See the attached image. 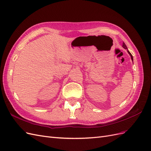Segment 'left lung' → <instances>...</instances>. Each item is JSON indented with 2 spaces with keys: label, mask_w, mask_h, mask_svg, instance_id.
<instances>
[{
  "label": "left lung",
  "mask_w": 151,
  "mask_h": 151,
  "mask_svg": "<svg viewBox=\"0 0 151 151\" xmlns=\"http://www.w3.org/2000/svg\"><path fill=\"white\" fill-rule=\"evenodd\" d=\"M122 47L124 48V49H125V50H127V52H128V53L130 55V57H131V59H132V60L133 61V57H132V55H131V53L129 52V51L128 50V49H127V47L126 46V45H125V44L124 43V42H123V45H122Z\"/></svg>",
  "instance_id": "left-lung-1"
}]
</instances>
